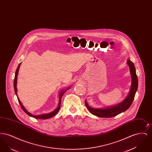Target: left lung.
I'll return each instance as SVG.
<instances>
[{
	"label": "left lung",
	"mask_w": 152,
	"mask_h": 152,
	"mask_svg": "<svg viewBox=\"0 0 152 152\" xmlns=\"http://www.w3.org/2000/svg\"><path fill=\"white\" fill-rule=\"evenodd\" d=\"M127 64L129 67L130 75L132 77V84L130 91L127 97L121 102L113 106H108L102 108H92L88 104L86 100V106L89 111L94 115L100 117L109 118L117 116L120 113L126 111L129 108L133 102L135 94L138 88V78L136 72V68L134 64L128 59Z\"/></svg>",
	"instance_id": "8db88e82"
}]
</instances>
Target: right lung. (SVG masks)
Listing matches in <instances>:
<instances>
[{
	"label": "right lung",
	"mask_w": 152,
	"mask_h": 152,
	"mask_svg": "<svg viewBox=\"0 0 152 152\" xmlns=\"http://www.w3.org/2000/svg\"><path fill=\"white\" fill-rule=\"evenodd\" d=\"M21 63H20L19 64L18 66V68H17V69H16V72H15V75L14 86V90L15 92V94H16V95L17 96L18 100V101H19V104H20V106H21V108H22V109H23V110H24V112L26 114H27L28 116H31V117H34V118H37V119H42V120H45V119H48V118H51V117H52L53 116H55V115L58 113V112L59 109L60 108L61 99V97H62L63 95L64 94V93H65V92H66L67 90H68V89L70 88L71 86L68 87V88L65 89H63L60 91V94H59V96H58V97H59V102H58V108L56 109L55 110H54L53 112H52L51 113H49L42 114V115H32V114L30 113L29 112H28L26 110V109L25 108V107L23 105V104H22L21 101H20V100H19V97H18V94H17V88H16V84H17V79H18V75L19 70L20 66L21 65Z\"/></svg>",
	"instance_id": "right-lung-1"
}]
</instances>
